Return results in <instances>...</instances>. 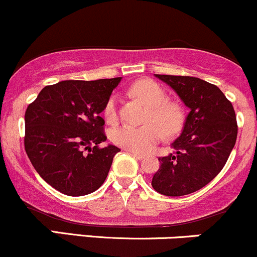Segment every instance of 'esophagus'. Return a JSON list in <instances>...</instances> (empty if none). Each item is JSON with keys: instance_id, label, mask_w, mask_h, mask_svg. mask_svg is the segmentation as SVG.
Instances as JSON below:
<instances>
[{"instance_id": "obj_1", "label": "esophagus", "mask_w": 257, "mask_h": 257, "mask_svg": "<svg viewBox=\"0 0 257 257\" xmlns=\"http://www.w3.org/2000/svg\"><path fill=\"white\" fill-rule=\"evenodd\" d=\"M131 152V151H129ZM133 156H134L135 158H138V159H144V155H141V153H138V152H131Z\"/></svg>"}]
</instances>
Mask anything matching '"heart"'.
<instances>
[{
    "label": "heart",
    "mask_w": 257,
    "mask_h": 257,
    "mask_svg": "<svg viewBox=\"0 0 257 257\" xmlns=\"http://www.w3.org/2000/svg\"><path fill=\"white\" fill-rule=\"evenodd\" d=\"M132 93L150 106L146 114V123L140 125L123 124L110 132V139L114 145L126 151L144 153L150 151L166 135L176 134L184 124V110L178 102L167 100V94L157 82L152 79H140L131 88ZM108 124H114L118 119V99L111 95L106 100L102 110Z\"/></svg>",
    "instance_id": "1"
}]
</instances>
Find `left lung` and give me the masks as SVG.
Returning <instances> with one entry per match:
<instances>
[{
    "label": "left lung",
    "mask_w": 257,
    "mask_h": 257,
    "mask_svg": "<svg viewBox=\"0 0 257 257\" xmlns=\"http://www.w3.org/2000/svg\"><path fill=\"white\" fill-rule=\"evenodd\" d=\"M190 108L174 153L159 157L152 187L169 197L190 194L208 185L225 167L237 140L232 102L215 84L191 76L156 75Z\"/></svg>",
    "instance_id": "8db88e82"
}]
</instances>
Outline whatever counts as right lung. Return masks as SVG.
<instances>
[{"instance_id":"obj_1","label":"right lung","mask_w":257,"mask_h":257,"mask_svg":"<svg viewBox=\"0 0 257 257\" xmlns=\"http://www.w3.org/2000/svg\"><path fill=\"white\" fill-rule=\"evenodd\" d=\"M120 79L58 82L44 87L26 108V155L59 192L84 196L104 184L120 150L99 146L107 139L100 113Z\"/></svg>"}]
</instances>
